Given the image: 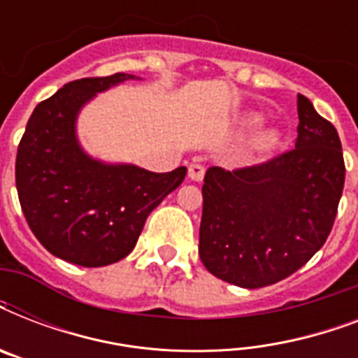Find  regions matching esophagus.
<instances>
[{
    "label": "esophagus",
    "mask_w": 358,
    "mask_h": 358,
    "mask_svg": "<svg viewBox=\"0 0 358 358\" xmlns=\"http://www.w3.org/2000/svg\"><path fill=\"white\" fill-rule=\"evenodd\" d=\"M187 176L193 182H202V178H204V167L199 165V163H191L189 169H187Z\"/></svg>",
    "instance_id": "esophagus-1"
}]
</instances>
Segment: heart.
<instances>
[{
    "label": "heart",
    "instance_id": "obj_1",
    "mask_svg": "<svg viewBox=\"0 0 358 358\" xmlns=\"http://www.w3.org/2000/svg\"><path fill=\"white\" fill-rule=\"evenodd\" d=\"M256 124H260V117L258 115H247L243 119L245 128H252ZM278 141H280V137H278L277 131H260V134H256L250 139L249 148L255 154H269V152L277 148Z\"/></svg>",
    "mask_w": 358,
    "mask_h": 358
}]
</instances>
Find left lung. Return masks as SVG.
Instances as JSON below:
<instances>
[{
  "label": "left lung",
  "instance_id": "8db88e82",
  "mask_svg": "<svg viewBox=\"0 0 358 358\" xmlns=\"http://www.w3.org/2000/svg\"><path fill=\"white\" fill-rule=\"evenodd\" d=\"M295 148L252 167H210L202 185L199 255L241 288L289 277L322 249L345 180L338 131L297 94Z\"/></svg>",
  "mask_w": 358,
  "mask_h": 358
}]
</instances>
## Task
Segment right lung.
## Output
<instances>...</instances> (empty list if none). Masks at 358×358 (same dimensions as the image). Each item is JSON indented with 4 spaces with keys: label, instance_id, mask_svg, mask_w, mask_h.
I'll return each mask as SVG.
<instances>
[{
    "label": "right lung",
    "instance_id": "right-lung-1",
    "mask_svg": "<svg viewBox=\"0 0 358 358\" xmlns=\"http://www.w3.org/2000/svg\"><path fill=\"white\" fill-rule=\"evenodd\" d=\"M128 80L141 78L119 72L70 81L36 106L18 145L16 189L25 221L44 249L76 266L102 267L128 256L146 217L187 173L103 163L81 148V108Z\"/></svg>",
    "mask_w": 358,
    "mask_h": 358
}]
</instances>
